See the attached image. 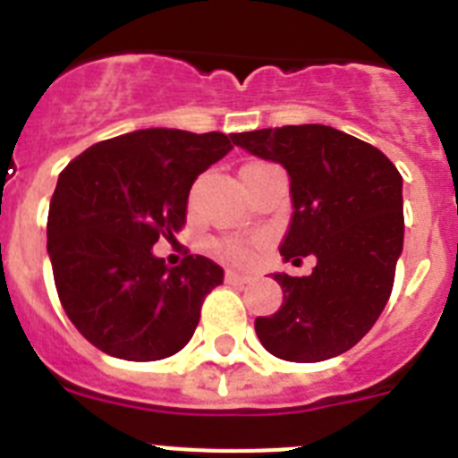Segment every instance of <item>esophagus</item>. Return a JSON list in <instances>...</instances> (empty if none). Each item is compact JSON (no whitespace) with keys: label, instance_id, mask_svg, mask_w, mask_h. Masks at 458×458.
Returning <instances> with one entry per match:
<instances>
[{"label":"esophagus","instance_id":"1","mask_svg":"<svg viewBox=\"0 0 458 458\" xmlns=\"http://www.w3.org/2000/svg\"><path fill=\"white\" fill-rule=\"evenodd\" d=\"M225 279L226 282H229V284H248L250 279H252V275H248V273H238V270H226V275H225Z\"/></svg>","mask_w":458,"mask_h":458}]
</instances>
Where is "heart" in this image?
Listing matches in <instances>:
<instances>
[{
    "mask_svg": "<svg viewBox=\"0 0 458 458\" xmlns=\"http://www.w3.org/2000/svg\"><path fill=\"white\" fill-rule=\"evenodd\" d=\"M220 252L226 254V257H233V259H241V257H248L250 250L245 245L236 241H229V242H222L220 245Z\"/></svg>",
    "mask_w": 458,
    "mask_h": 458,
    "instance_id": "heart-1",
    "label": "heart"
}]
</instances>
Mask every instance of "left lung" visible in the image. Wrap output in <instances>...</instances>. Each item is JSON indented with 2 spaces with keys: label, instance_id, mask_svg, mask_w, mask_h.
Segmentation results:
<instances>
[{
  "label": "left lung",
  "instance_id": "left-lung-1",
  "mask_svg": "<svg viewBox=\"0 0 458 458\" xmlns=\"http://www.w3.org/2000/svg\"><path fill=\"white\" fill-rule=\"evenodd\" d=\"M233 144L282 165L291 181L284 261L314 257L310 275L275 273L284 302L254 321L275 358L321 362L353 349L390 298L403 250V179L378 148L321 123L238 132Z\"/></svg>",
  "mask_w": 458,
  "mask_h": 458
}]
</instances>
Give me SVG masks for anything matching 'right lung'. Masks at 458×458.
Listing matches in <instances>:
<instances>
[{"mask_svg": "<svg viewBox=\"0 0 458 458\" xmlns=\"http://www.w3.org/2000/svg\"><path fill=\"white\" fill-rule=\"evenodd\" d=\"M232 148L225 132L144 128L93 144L59 174L47 254L68 318L96 349L151 362L192 339L225 270L192 254L169 268L153 245L181 232L192 183Z\"/></svg>", "mask_w": 458, "mask_h": 458, "instance_id": "obj_1", "label": "right lung"}]
</instances>
